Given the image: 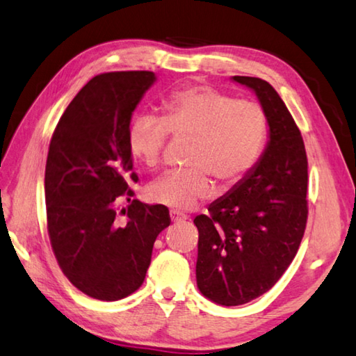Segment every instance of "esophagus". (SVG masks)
Masks as SVG:
<instances>
[{
  "instance_id": "1",
  "label": "esophagus",
  "mask_w": 356,
  "mask_h": 356,
  "mask_svg": "<svg viewBox=\"0 0 356 356\" xmlns=\"http://www.w3.org/2000/svg\"><path fill=\"white\" fill-rule=\"evenodd\" d=\"M169 217H171V220L174 223H177V222H185V220H187L188 217L185 216L184 212H180V211H176V209H172L171 212H169Z\"/></svg>"
}]
</instances>
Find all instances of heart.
<instances>
[{
    "label": "heart",
    "instance_id": "heart-1",
    "mask_svg": "<svg viewBox=\"0 0 356 356\" xmlns=\"http://www.w3.org/2000/svg\"><path fill=\"white\" fill-rule=\"evenodd\" d=\"M168 134L188 138V168L166 172L147 190L149 198L172 209H190L213 191L211 177L233 187L257 166L269 136L264 109L212 87H188L161 103L160 118L138 115L128 125L127 144L145 168L160 165Z\"/></svg>",
    "mask_w": 356,
    "mask_h": 356
}]
</instances>
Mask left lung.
Here are the masks:
<instances>
[{"label": "left lung", "instance_id": "obj_1", "mask_svg": "<svg viewBox=\"0 0 356 356\" xmlns=\"http://www.w3.org/2000/svg\"><path fill=\"white\" fill-rule=\"evenodd\" d=\"M269 120L257 166L198 216L196 284L220 306H241L273 289L300 249L307 223V155L300 128L270 83L234 76Z\"/></svg>", "mask_w": 356, "mask_h": 356}]
</instances>
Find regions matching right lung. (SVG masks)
Here are the masks:
<instances>
[{"label":"right lung","instance_id":"add662e5","mask_svg":"<svg viewBox=\"0 0 356 356\" xmlns=\"http://www.w3.org/2000/svg\"><path fill=\"white\" fill-rule=\"evenodd\" d=\"M155 81L152 71L95 76L50 139L44 180L50 244L71 284L99 301L122 300L143 285L156 236L171 223L166 206L133 200L129 188L138 174L128 125ZM123 200L127 209H120Z\"/></svg>","mask_w":356,"mask_h":356}]
</instances>
